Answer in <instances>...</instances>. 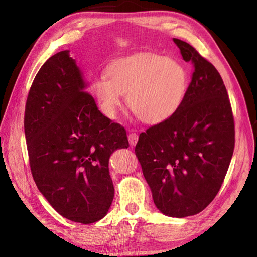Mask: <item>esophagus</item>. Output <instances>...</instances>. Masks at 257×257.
Masks as SVG:
<instances>
[{
	"mask_svg": "<svg viewBox=\"0 0 257 257\" xmlns=\"http://www.w3.org/2000/svg\"><path fill=\"white\" fill-rule=\"evenodd\" d=\"M128 140H129L130 146H136V144H137L138 141V135L136 133H130L128 135Z\"/></svg>",
	"mask_w": 257,
	"mask_h": 257,
	"instance_id": "1",
	"label": "esophagus"
}]
</instances>
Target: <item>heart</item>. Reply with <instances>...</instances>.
<instances>
[{
  "instance_id": "heart-1",
  "label": "heart",
  "mask_w": 257,
  "mask_h": 257,
  "mask_svg": "<svg viewBox=\"0 0 257 257\" xmlns=\"http://www.w3.org/2000/svg\"><path fill=\"white\" fill-rule=\"evenodd\" d=\"M106 77H97L92 90L107 117L116 116L127 94L136 117L149 124L170 118L187 90L188 74L181 63L154 53H139L112 62Z\"/></svg>"
}]
</instances>
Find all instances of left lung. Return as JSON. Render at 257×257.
Here are the masks:
<instances>
[{
    "instance_id": "8db88e82",
    "label": "left lung",
    "mask_w": 257,
    "mask_h": 257,
    "mask_svg": "<svg viewBox=\"0 0 257 257\" xmlns=\"http://www.w3.org/2000/svg\"><path fill=\"white\" fill-rule=\"evenodd\" d=\"M193 64L182 103L170 118L139 135L135 154L163 214L185 217L209 205L224 181L235 145L232 107L220 73L178 38Z\"/></svg>"
}]
</instances>
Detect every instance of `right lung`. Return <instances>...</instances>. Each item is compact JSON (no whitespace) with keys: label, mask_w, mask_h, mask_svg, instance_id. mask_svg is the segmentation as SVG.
Listing matches in <instances>:
<instances>
[{"label":"right lung","mask_w":257,"mask_h":257,"mask_svg":"<svg viewBox=\"0 0 257 257\" xmlns=\"http://www.w3.org/2000/svg\"><path fill=\"white\" fill-rule=\"evenodd\" d=\"M24 132L33 179L66 219L90 224L107 214L114 189L108 162L127 133L98 109L69 51L50 57L26 99Z\"/></svg>","instance_id":"obj_1"}]
</instances>
